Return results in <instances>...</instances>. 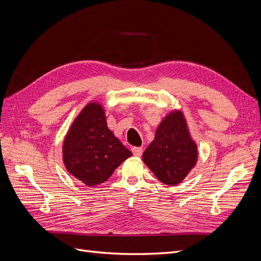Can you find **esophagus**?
<instances>
[{
	"instance_id": "esophagus-1",
	"label": "esophagus",
	"mask_w": 261,
	"mask_h": 261,
	"mask_svg": "<svg viewBox=\"0 0 261 261\" xmlns=\"http://www.w3.org/2000/svg\"><path fill=\"white\" fill-rule=\"evenodd\" d=\"M132 153L134 156L140 157V156H142L143 148L142 147H132Z\"/></svg>"
}]
</instances>
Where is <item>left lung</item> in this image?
Listing matches in <instances>:
<instances>
[{
	"label": "left lung",
	"mask_w": 261,
	"mask_h": 261,
	"mask_svg": "<svg viewBox=\"0 0 261 261\" xmlns=\"http://www.w3.org/2000/svg\"><path fill=\"white\" fill-rule=\"evenodd\" d=\"M197 156V145L190 136L186 118L182 112L173 111L159 123L154 141L142 157L159 181L176 186L196 165Z\"/></svg>",
	"instance_id": "1"
}]
</instances>
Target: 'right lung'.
<instances>
[{
    "label": "right lung",
    "instance_id": "obj_1",
    "mask_svg": "<svg viewBox=\"0 0 261 261\" xmlns=\"http://www.w3.org/2000/svg\"><path fill=\"white\" fill-rule=\"evenodd\" d=\"M130 156V150L108 129L102 105L95 102L82 109L63 144L67 171L88 187L105 182Z\"/></svg>",
    "mask_w": 261,
    "mask_h": 261
}]
</instances>
